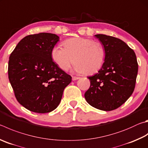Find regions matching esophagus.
Segmentation results:
<instances>
[{
	"label": "esophagus",
	"instance_id": "esophagus-1",
	"mask_svg": "<svg viewBox=\"0 0 148 148\" xmlns=\"http://www.w3.org/2000/svg\"><path fill=\"white\" fill-rule=\"evenodd\" d=\"M79 79V77L72 76V80H73V81H75V80H77V79Z\"/></svg>",
	"mask_w": 148,
	"mask_h": 148
}]
</instances>
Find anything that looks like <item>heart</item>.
<instances>
[{
    "label": "heart",
    "instance_id": "heart-1",
    "mask_svg": "<svg viewBox=\"0 0 148 148\" xmlns=\"http://www.w3.org/2000/svg\"><path fill=\"white\" fill-rule=\"evenodd\" d=\"M63 46H55L51 50L52 60L63 71H67L74 60V71L78 74L95 73L103 65L106 50L100 42L73 37L64 41Z\"/></svg>",
    "mask_w": 148,
    "mask_h": 148
}]
</instances>
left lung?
<instances>
[{"label":"left lung","mask_w":148,"mask_h":148,"mask_svg":"<svg viewBox=\"0 0 148 148\" xmlns=\"http://www.w3.org/2000/svg\"><path fill=\"white\" fill-rule=\"evenodd\" d=\"M106 50V60L98 73L88 77L90 86L85 100L105 111L117 109L127 101L135 87L138 63L134 51L120 39L95 35Z\"/></svg>","instance_id":"left-lung-1"}]
</instances>
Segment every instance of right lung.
I'll return each mask as SVG.
<instances>
[{"label":"right lung","mask_w":148,"mask_h":148,"mask_svg":"<svg viewBox=\"0 0 148 148\" xmlns=\"http://www.w3.org/2000/svg\"><path fill=\"white\" fill-rule=\"evenodd\" d=\"M59 40L57 35L50 33L29 35L21 40L10 56V82L18 103L29 111H53L72 81L51 56Z\"/></svg>","instance_id":"add662e5"}]
</instances>
